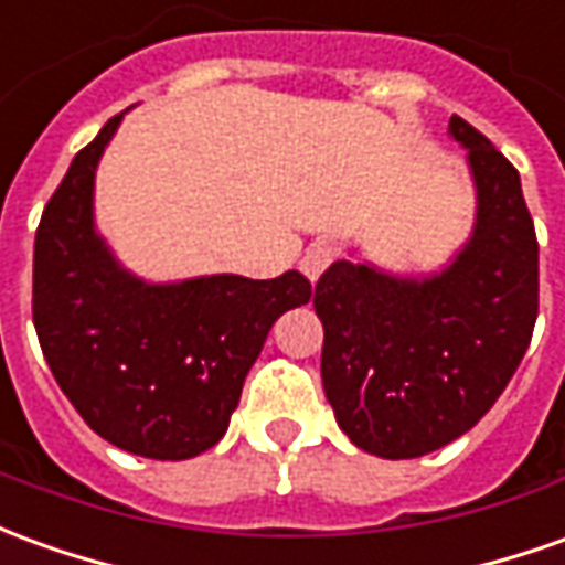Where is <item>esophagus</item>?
<instances>
[{
    "label": "esophagus",
    "instance_id": "esophagus-1",
    "mask_svg": "<svg viewBox=\"0 0 565 565\" xmlns=\"http://www.w3.org/2000/svg\"><path fill=\"white\" fill-rule=\"evenodd\" d=\"M337 259V247L330 242H315L306 247V254H302V259H299V269L306 271V278L309 281H318L323 275V269L330 266Z\"/></svg>",
    "mask_w": 565,
    "mask_h": 565
}]
</instances>
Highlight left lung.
Listing matches in <instances>:
<instances>
[{
    "mask_svg": "<svg viewBox=\"0 0 565 565\" xmlns=\"http://www.w3.org/2000/svg\"><path fill=\"white\" fill-rule=\"evenodd\" d=\"M477 223L447 269L397 278L339 259L315 284L323 394L354 447L416 459L489 413L530 349L539 318V242L520 173L465 118Z\"/></svg>",
    "mask_w": 565,
    "mask_h": 565,
    "instance_id": "1",
    "label": "left lung"
}]
</instances>
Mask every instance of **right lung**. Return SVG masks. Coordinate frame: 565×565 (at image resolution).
Returning a JSON list of instances; mask_svg holds the SVG:
<instances>
[{
  "instance_id": "right-lung-1",
  "label": "right lung",
  "mask_w": 565,
  "mask_h": 565,
  "mask_svg": "<svg viewBox=\"0 0 565 565\" xmlns=\"http://www.w3.org/2000/svg\"><path fill=\"white\" fill-rule=\"evenodd\" d=\"M118 113L78 152L35 228L33 323L61 392L113 447L180 461L226 434L284 311L306 306L299 271L271 281L207 275L146 284L94 228V173Z\"/></svg>"
}]
</instances>
